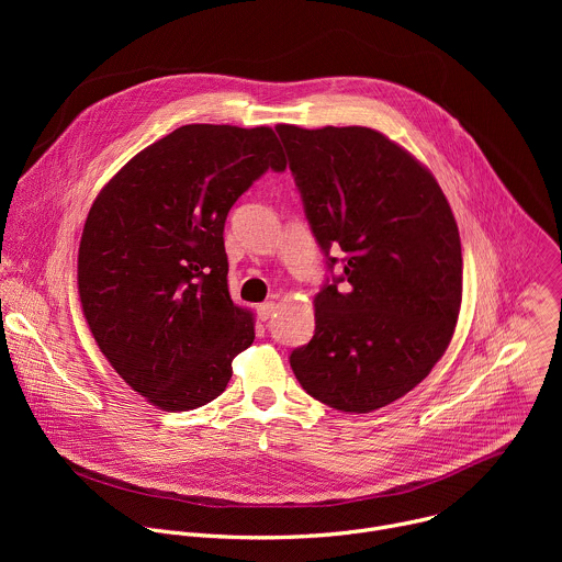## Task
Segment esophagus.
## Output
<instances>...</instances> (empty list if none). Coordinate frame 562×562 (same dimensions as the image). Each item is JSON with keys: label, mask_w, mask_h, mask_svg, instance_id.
<instances>
[{"label": "esophagus", "mask_w": 562, "mask_h": 562, "mask_svg": "<svg viewBox=\"0 0 562 562\" xmlns=\"http://www.w3.org/2000/svg\"><path fill=\"white\" fill-rule=\"evenodd\" d=\"M276 302H265V304H260L258 306V317L260 319H265V323H267V319H271L273 317V313H276Z\"/></svg>", "instance_id": "1"}]
</instances>
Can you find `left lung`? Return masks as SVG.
<instances>
[{"label": "left lung", "instance_id": "obj_1", "mask_svg": "<svg viewBox=\"0 0 562 562\" xmlns=\"http://www.w3.org/2000/svg\"><path fill=\"white\" fill-rule=\"evenodd\" d=\"M317 245L345 273L313 297L315 334L291 353L302 389L369 414L445 356L462 302L458 224L431 171L367 126H276Z\"/></svg>", "mask_w": 562, "mask_h": 562}]
</instances>
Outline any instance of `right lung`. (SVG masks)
<instances>
[{
    "label": "right lung",
    "instance_id": "add662e5",
    "mask_svg": "<svg viewBox=\"0 0 562 562\" xmlns=\"http://www.w3.org/2000/svg\"><path fill=\"white\" fill-rule=\"evenodd\" d=\"M286 157L269 126L187 124L139 150L102 187L85 222L77 291L111 367L162 412L215 400L256 338L228 295L224 222Z\"/></svg>",
    "mask_w": 562,
    "mask_h": 562
}]
</instances>
